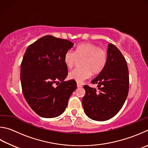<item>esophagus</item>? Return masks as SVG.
<instances>
[{
	"mask_svg": "<svg viewBox=\"0 0 148 148\" xmlns=\"http://www.w3.org/2000/svg\"><path fill=\"white\" fill-rule=\"evenodd\" d=\"M77 88H81V87H82V85L79 84V83H77Z\"/></svg>",
	"mask_w": 148,
	"mask_h": 148,
	"instance_id": "obj_1",
	"label": "esophagus"
}]
</instances>
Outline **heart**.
I'll list each match as a JSON object with an SVG mask.
<instances>
[{
    "instance_id": "b5f03b06",
    "label": "heart",
    "mask_w": 148,
    "mask_h": 148,
    "mask_svg": "<svg viewBox=\"0 0 148 148\" xmlns=\"http://www.w3.org/2000/svg\"><path fill=\"white\" fill-rule=\"evenodd\" d=\"M79 60H82L83 68L75 69L69 73V78L82 83L90 78L92 73L97 75L103 71L107 61V52L91 43H84L77 46L75 52L67 51L64 61L68 68L73 67Z\"/></svg>"
}]
</instances>
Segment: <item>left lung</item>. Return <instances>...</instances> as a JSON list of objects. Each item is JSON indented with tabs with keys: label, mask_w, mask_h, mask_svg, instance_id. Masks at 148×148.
I'll return each instance as SVG.
<instances>
[{
	"label": "left lung",
	"mask_w": 148,
	"mask_h": 148,
	"mask_svg": "<svg viewBox=\"0 0 148 148\" xmlns=\"http://www.w3.org/2000/svg\"><path fill=\"white\" fill-rule=\"evenodd\" d=\"M97 85L98 91L84 86L86 92L82 102L88 117L95 121H106L120 110L129 92V70L120 51L108 44L107 61L103 71L91 81Z\"/></svg>",
	"instance_id": "1"
}]
</instances>
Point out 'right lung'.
<instances>
[{
	"instance_id": "right-lung-1",
	"label": "right lung",
	"mask_w": 148,
	"mask_h": 148,
	"mask_svg": "<svg viewBox=\"0 0 148 148\" xmlns=\"http://www.w3.org/2000/svg\"><path fill=\"white\" fill-rule=\"evenodd\" d=\"M73 46L68 40L45 36L26 50L21 65L23 94L31 108L41 117L61 115L77 88L74 80L64 81L68 73L64 54Z\"/></svg>"
}]
</instances>
